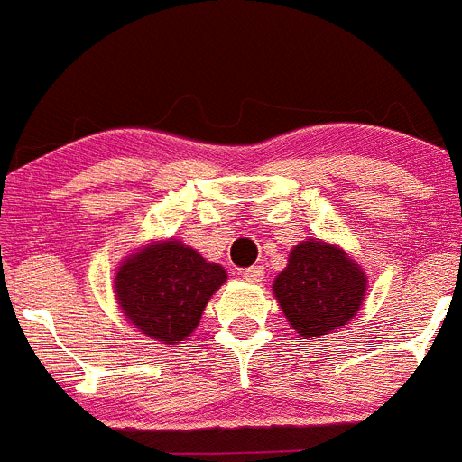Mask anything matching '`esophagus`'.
Masks as SVG:
<instances>
[{"mask_svg": "<svg viewBox=\"0 0 462 462\" xmlns=\"http://www.w3.org/2000/svg\"><path fill=\"white\" fill-rule=\"evenodd\" d=\"M262 278H264L262 266H251V269L244 271V280H248V282H262Z\"/></svg>", "mask_w": 462, "mask_h": 462, "instance_id": "1", "label": "esophagus"}]
</instances>
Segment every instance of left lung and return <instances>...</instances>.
<instances>
[{"mask_svg": "<svg viewBox=\"0 0 462 462\" xmlns=\"http://www.w3.org/2000/svg\"><path fill=\"white\" fill-rule=\"evenodd\" d=\"M273 294L296 333L321 337L356 317L367 278L342 248L308 239L294 245L287 269L273 280Z\"/></svg>", "mask_w": 462, "mask_h": 462, "instance_id": "1", "label": "left lung"}]
</instances>
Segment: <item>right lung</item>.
Returning <instances> with one entry per match:
<instances>
[{"instance_id": "add662e5", "label": "right lung", "mask_w": 462, "mask_h": 462, "mask_svg": "<svg viewBox=\"0 0 462 462\" xmlns=\"http://www.w3.org/2000/svg\"><path fill=\"white\" fill-rule=\"evenodd\" d=\"M226 278L223 266L168 239L129 255L116 273L114 290L134 328L157 342L178 344L196 330L207 300Z\"/></svg>"}]
</instances>
